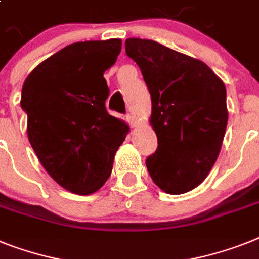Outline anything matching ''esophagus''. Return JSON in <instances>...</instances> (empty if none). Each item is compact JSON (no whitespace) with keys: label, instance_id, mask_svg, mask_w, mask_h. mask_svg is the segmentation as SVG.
<instances>
[{"label":"esophagus","instance_id":"esophagus-1","mask_svg":"<svg viewBox=\"0 0 259 259\" xmlns=\"http://www.w3.org/2000/svg\"><path fill=\"white\" fill-rule=\"evenodd\" d=\"M125 120H127V123L131 125V127H135V125H136V120H135V117L132 116L131 114H128L127 116H125Z\"/></svg>","mask_w":259,"mask_h":259}]
</instances>
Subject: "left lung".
<instances>
[{"mask_svg":"<svg viewBox=\"0 0 259 259\" xmlns=\"http://www.w3.org/2000/svg\"><path fill=\"white\" fill-rule=\"evenodd\" d=\"M125 53L151 94L157 149L145 160L169 194L198 187L214 165L228 124L225 84L208 65L151 39L128 38Z\"/></svg>","mask_w":259,"mask_h":259,"instance_id":"obj_1","label":"left lung"}]
</instances>
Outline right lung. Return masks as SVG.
<instances>
[{"label": "right lung", "instance_id": "add662e5", "mask_svg": "<svg viewBox=\"0 0 259 259\" xmlns=\"http://www.w3.org/2000/svg\"><path fill=\"white\" fill-rule=\"evenodd\" d=\"M121 39L71 44L34 68L22 87L27 138L61 187L91 194L110 177L130 127L106 110L103 74L116 62Z\"/></svg>", "mask_w": 259, "mask_h": 259}]
</instances>
